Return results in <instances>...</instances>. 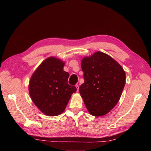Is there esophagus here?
Returning a JSON list of instances; mask_svg holds the SVG:
<instances>
[{
    "label": "esophagus",
    "mask_w": 151,
    "mask_h": 151,
    "mask_svg": "<svg viewBox=\"0 0 151 151\" xmlns=\"http://www.w3.org/2000/svg\"><path fill=\"white\" fill-rule=\"evenodd\" d=\"M76 90H77V91H78V89H79V86L78 84H76Z\"/></svg>",
    "instance_id": "34e87169"
}]
</instances>
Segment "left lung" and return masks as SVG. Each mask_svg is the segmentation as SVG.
I'll return each mask as SVG.
<instances>
[{"mask_svg": "<svg viewBox=\"0 0 151 151\" xmlns=\"http://www.w3.org/2000/svg\"><path fill=\"white\" fill-rule=\"evenodd\" d=\"M84 83L79 92L89 114L102 116L117 104L125 85L122 67L108 54L96 52L82 59Z\"/></svg>", "mask_w": 151, "mask_h": 151, "instance_id": "left-lung-1", "label": "left lung"}]
</instances>
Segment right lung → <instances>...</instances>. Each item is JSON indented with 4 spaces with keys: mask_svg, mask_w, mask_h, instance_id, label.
Returning a JSON list of instances; mask_svg holds the SVG:
<instances>
[{
    "mask_svg": "<svg viewBox=\"0 0 151 151\" xmlns=\"http://www.w3.org/2000/svg\"><path fill=\"white\" fill-rule=\"evenodd\" d=\"M64 63L54 57L41 63L29 83L30 97L35 105L49 116L58 115L65 110L70 96L76 91L67 81L69 74L64 71Z\"/></svg>",
    "mask_w": 151,
    "mask_h": 151,
    "instance_id": "add662e5",
    "label": "right lung"
}]
</instances>
